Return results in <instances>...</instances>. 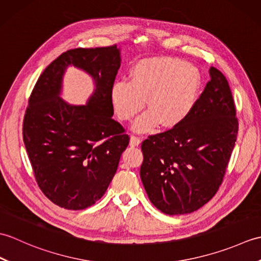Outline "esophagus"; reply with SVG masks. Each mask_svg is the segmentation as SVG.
Segmentation results:
<instances>
[{
	"label": "esophagus",
	"instance_id": "1",
	"mask_svg": "<svg viewBox=\"0 0 261 261\" xmlns=\"http://www.w3.org/2000/svg\"><path fill=\"white\" fill-rule=\"evenodd\" d=\"M140 142H141V139L139 137H137V136H131V138H130V146H132V147H137V146H139L140 145Z\"/></svg>",
	"mask_w": 261,
	"mask_h": 261
}]
</instances>
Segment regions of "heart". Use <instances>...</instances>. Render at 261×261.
Here are the masks:
<instances>
[{
    "instance_id": "heart-1",
    "label": "heart",
    "mask_w": 261,
    "mask_h": 261,
    "mask_svg": "<svg viewBox=\"0 0 261 261\" xmlns=\"http://www.w3.org/2000/svg\"><path fill=\"white\" fill-rule=\"evenodd\" d=\"M199 74L195 67L177 58L141 60L130 73V82L115 83L111 103L122 121H129L145 107L148 111L138 119L134 129L151 131L162 123L173 127L184 121L195 105Z\"/></svg>"
}]
</instances>
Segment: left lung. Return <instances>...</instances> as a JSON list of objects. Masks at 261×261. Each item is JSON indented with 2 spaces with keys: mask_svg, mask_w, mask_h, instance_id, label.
I'll return each mask as SVG.
<instances>
[{
  "mask_svg": "<svg viewBox=\"0 0 261 261\" xmlns=\"http://www.w3.org/2000/svg\"><path fill=\"white\" fill-rule=\"evenodd\" d=\"M211 81L178 125L142 141L140 177L148 197L163 213H192L223 181L239 122L228 80L211 67Z\"/></svg>",
  "mask_w": 261,
  "mask_h": 261,
  "instance_id": "1",
  "label": "left lung"
}]
</instances>
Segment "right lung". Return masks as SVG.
Returning a JSON list of instances; mask_svg holds the SVG:
<instances>
[{
	"mask_svg": "<svg viewBox=\"0 0 261 261\" xmlns=\"http://www.w3.org/2000/svg\"><path fill=\"white\" fill-rule=\"evenodd\" d=\"M115 45L76 48L60 55L39 77L29 97L22 135L39 188L67 210H84L101 198L118 169L130 137L112 119L111 90L120 68ZM87 71L97 88L86 106L59 97L65 68Z\"/></svg>",
	"mask_w": 261,
	"mask_h": 261,
	"instance_id": "right-lung-1",
	"label": "right lung"
}]
</instances>
